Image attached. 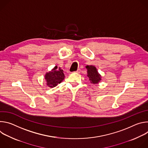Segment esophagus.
<instances>
[{
    "label": "esophagus",
    "instance_id": "obj_1",
    "mask_svg": "<svg viewBox=\"0 0 148 148\" xmlns=\"http://www.w3.org/2000/svg\"><path fill=\"white\" fill-rule=\"evenodd\" d=\"M80 71H81V70H80V69H78L76 71H75V73H79Z\"/></svg>",
    "mask_w": 148,
    "mask_h": 148
}]
</instances>
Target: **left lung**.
<instances>
[{
    "label": "left lung",
    "mask_w": 148,
    "mask_h": 148,
    "mask_svg": "<svg viewBox=\"0 0 148 148\" xmlns=\"http://www.w3.org/2000/svg\"><path fill=\"white\" fill-rule=\"evenodd\" d=\"M87 69V76L91 83L97 84L101 80V75L98 74L97 69L92 66L86 67Z\"/></svg>",
    "instance_id": "8db88e82"
}]
</instances>
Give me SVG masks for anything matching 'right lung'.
I'll return each mask as SVG.
<instances>
[{"mask_svg":"<svg viewBox=\"0 0 148 148\" xmlns=\"http://www.w3.org/2000/svg\"><path fill=\"white\" fill-rule=\"evenodd\" d=\"M57 67H55L51 71L47 73L45 75V79L47 81V85L49 87H54L57 86L63 79H64V74L63 70L59 69L57 70Z\"/></svg>","mask_w":148,"mask_h":148,"instance_id":"right-lung-1","label":"right lung"}]
</instances>
